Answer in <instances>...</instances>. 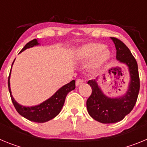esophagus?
Returning a JSON list of instances; mask_svg holds the SVG:
<instances>
[{"mask_svg": "<svg viewBox=\"0 0 147 147\" xmlns=\"http://www.w3.org/2000/svg\"><path fill=\"white\" fill-rule=\"evenodd\" d=\"M84 80H82V79H78V80H76V86H80V85H82V84H83L84 83Z\"/></svg>", "mask_w": 147, "mask_h": 147, "instance_id": "1", "label": "esophagus"}]
</instances>
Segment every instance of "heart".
<instances>
[{"label": "heart", "mask_w": 147, "mask_h": 147, "mask_svg": "<svg viewBox=\"0 0 147 147\" xmlns=\"http://www.w3.org/2000/svg\"><path fill=\"white\" fill-rule=\"evenodd\" d=\"M104 48L105 45L101 43L92 42L87 44L79 50L78 56L81 59H88L94 56L90 66L93 70H98L110 57L109 50Z\"/></svg>", "instance_id": "1"}]
</instances>
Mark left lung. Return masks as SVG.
Masks as SVG:
<instances>
[{"mask_svg": "<svg viewBox=\"0 0 147 147\" xmlns=\"http://www.w3.org/2000/svg\"><path fill=\"white\" fill-rule=\"evenodd\" d=\"M116 49V59L129 67L130 82L129 89L124 96L110 98L103 94L95 80H89L92 88L91 95L87 100L89 115L103 124H112L121 121L132 111L137 101L140 90V78L136 59L129 49L121 40L111 37Z\"/></svg>", "mask_w": 147, "mask_h": 147, "instance_id": "left-lung-1", "label": "left lung"}]
</instances>
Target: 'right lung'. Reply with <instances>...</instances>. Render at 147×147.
<instances>
[{
  "mask_svg": "<svg viewBox=\"0 0 147 147\" xmlns=\"http://www.w3.org/2000/svg\"><path fill=\"white\" fill-rule=\"evenodd\" d=\"M38 44L37 39H34V40L29 41L28 43H26V45L20 51V52L26 50V49L33 47L34 45H38ZM12 65H11V66H12ZM10 74H11V71H10ZM10 74L9 78H8V88H9V90L11 102L15 106V109H16L18 113L21 115L22 116H23L28 120L34 122H37V123L46 122L56 117L61 111V109L64 105L65 97L67 93L73 90H74L76 88L75 80H72L71 82L67 83V85H64L60 89L58 90L56 92V93H54V96H52L50 98L41 103L40 105L31 107H24V106H21V105L17 103L11 96L9 83Z\"/></svg>",
  "mask_w": 147,
  "mask_h": 147,
  "instance_id": "obj_1",
  "label": "right lung"
}]
</instances>
